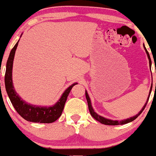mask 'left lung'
Here are the masks:
<instances>
[{"label":"left lung","instance_id":"obj_1","mask_svg":"<svg viewBox=\"0 0 156 156\" xmlns=\"http://www.w3.org/2000/svg\"><path fill=\"white\" fill-rule=\"evenodd\" d=\"M144 50H145L146 53H147V57L148 58H149V62H150V64H152L151 63V59H150V56L149 55V53H148L147 51L145 46H144ZM152 88H153V83L151 84V87H150V92H149V95H148V98H147V102L145 103V104H144V106H143V108H141V110L136 115L133 116V117H130L128 118V119H124V120H122V121H118V120H112V119H106V118L102 117V116H100L98 115V114H97L96 112H94V109H93L92 106V103H91V101H90V98H89V94L88 93H87V91H86V98H87V103H88V106H89V112H90L91 115H92V117L94 118V119H95L97 121L100 122L102 123V124H104V125H124V124H126V123H128V122H130L133 121L134 119H136V118L139 117V115L141 114V112L144 111V109L146 107V105L147 103L148 102V100H149L150 98V93H151V91H152Z\"/></svg>","mask_w":156,"mask_h":156}]
</instances>
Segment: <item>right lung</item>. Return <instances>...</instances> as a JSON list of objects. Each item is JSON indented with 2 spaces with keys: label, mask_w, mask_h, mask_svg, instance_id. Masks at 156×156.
Segmentation results:
<instances>
[{
  "label": "right lung",
  "mask_w": 156,
  "mask_h": 156,
  "mask_svg": "<svg viewBox=\"0 0 156 156\" xmlns=\"http://www.w3.org/2000/svg\"><path fill=\"white\" fill-rule=\"evenodd\" d=\"M19 41L11 51L9 56L6 62V73H5V87H6L7 94H8L11 103L13 105L14 108H15L17 112L26 120L32 122L39 123L53 122L62 115L67 97L69 95L71 89L75 85H76L77 83H73L70 87H68L62 94L58 101L52 106H39V105L29 104L27 102L23 101L18 95V94L16 92L13 87V83H12L13 61Z\"/></svg>",
  "instance_id": "1"
}]
</instances>
